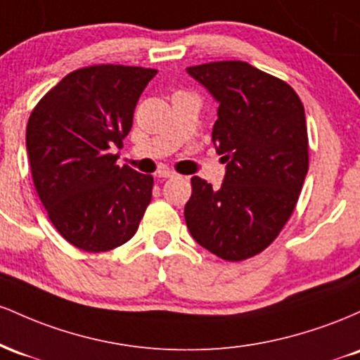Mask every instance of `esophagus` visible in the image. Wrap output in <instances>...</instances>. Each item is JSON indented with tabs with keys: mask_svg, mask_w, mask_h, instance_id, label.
Here are the masks:
<instances>
[{
	"mask_svg": "<svg viewBox=\"0 0 360 360\" xmlns=\"http://www.w3.org/2000/svg\"><path fill=\"white\" fill-rule=\"evenodd\" d=\"M157 176L159 177H174L176 172L172 171V169L162 166V167H159V171H157Z\"/></svg>",
	"mask_w": 360,
	"mask_h": 360,
	"instance_id": "34e87169",
	"label": "esophagus"
}]
</instances>
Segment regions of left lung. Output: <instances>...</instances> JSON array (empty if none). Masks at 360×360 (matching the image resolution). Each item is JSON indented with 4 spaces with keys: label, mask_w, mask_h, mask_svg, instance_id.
I'll return each instance as SVG.
<instances>
[{
    "label": "left lung",
    "mask_w": 360,
    "mask_h": 360,
    "mask_svg": "<svg viewBox=\"0 0 360 360\" xmlns=\"http://www.w3.org/2000/svg\"><path fill=\"white\" fill-rule=\"evenodd\" d=\"M188 72L220 103L212 140L226 174L218 189L191 177L186 225L220 259H250L278 238L298 203L309 162L303 103L286 81L249 62H208Z\"/></svg>",
    "instance_id": "8db88e82"
}]
</instances>
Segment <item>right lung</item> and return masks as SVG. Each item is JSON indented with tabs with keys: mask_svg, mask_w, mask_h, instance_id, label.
<instances>
[{
	"mask_svg": "<svg viewBox=\"0 0 360 360\" xmlns=\"http://www.w3.org/2000/svg\"><path fill=\"white\" fill-rule=\"evenodd\" d=\"M155 69L94 64L44 94L27 123L30 171L49 220L71 245L106 252L130 240L154 177L117 166L137 101Z\"/></svg>",
	"mask_w": 360,
	"mask_h": 360,
	"instance_id": "right-lung-1",
	"label": "right lung"
}]
</instances>
